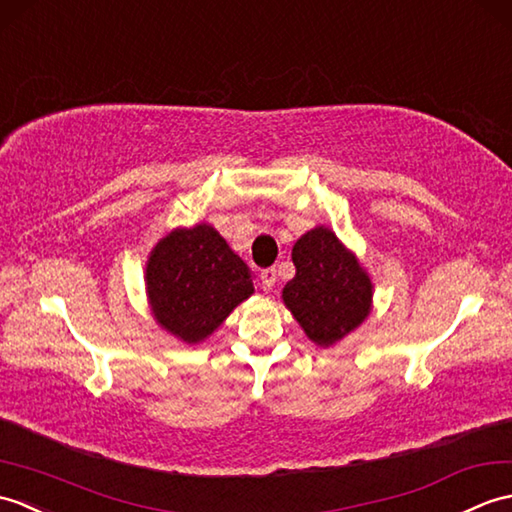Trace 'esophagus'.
<instances>
[{
	"label": "esophagus",
	"instance_id": "esophagus-1",
	"mask_svg": "<svg viewBox=\"0 0 512 512\" xmlns=\"http://www.w3.org/2000/svg\"><path fill=\"white\" fill-rule=\"evenodd\" d=\"M276 278H278V274H276V267H267V269L260 271V285H263V289H265V291H271V289H274V285H276Z\"/></svg>",
	"mask_w": 512,
	"mask_h": 512
}]
</instances>
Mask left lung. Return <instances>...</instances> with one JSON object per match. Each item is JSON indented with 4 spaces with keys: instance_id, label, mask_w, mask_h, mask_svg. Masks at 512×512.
Segmentation results:
<instances>
[{
    "instance_id": "obj_1",
    "label": "left lung",
    "mask_w": 512,
    "mask_h": 512,
    "mask_svg": "<svg viewBox=\"0 0 512 512\" xmlns=\"http://www.w3.org/2000/svg\"><path fill=\"white\" fill-rule=\"evenodd\" d=\"M291 256L295 276L282 289V298L315 344L331 346L366 320L370 278L331 230L306 232Z\"/></svg>"
}]
</instances>
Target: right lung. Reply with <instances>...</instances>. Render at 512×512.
<instances>
[{"instance_id":"add662e5","label":"right lung","mask_w":512,"mask_h":512,"mask_svg":"<svg viewBox=\"0 0 512 512\" xmlns=\"http://www.w3.org/2000/svg\"><path fill=\"white\" fill-rule=\"evenodd\" d=\"M146 287L155 320L197 344L252 295L254 282L225 238L203 223L170 232L157 243L146 265Z\"/></svg>"}]
</instances>
